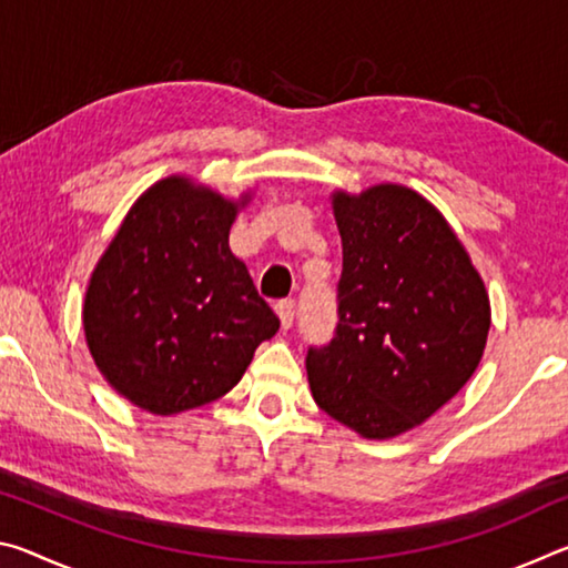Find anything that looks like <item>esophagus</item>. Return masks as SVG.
<instances>
[{
    "label": "esophagus",
    "mask_w": 568,
    "mask_h": 568,
    "mask_svg": "<svg viewBox=\"0 0 568 568\" xmlns=\"http://www.w3.org/2000/svg\"><path fill=\"white\" fill-rule=\"evenodd\" d=\"M275 313H277V318H281L283 328H291L293 321H295V301H293V297H285V301H277V303H275Z\"/></svg>",
    "instance_id": "esophagus-1"
}]
</instances>
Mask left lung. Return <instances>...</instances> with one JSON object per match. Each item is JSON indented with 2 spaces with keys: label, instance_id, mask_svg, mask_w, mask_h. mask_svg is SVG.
<instances>
[{
  "label": "left lung",
  "instance_id": "8db88e82",
  "mask_svg": "<svg viewBox=\"0 0 568 568\" xmlns=\"http://www.w3.org/2000/svg\"><path fill=\"white\" fill-rule=\"evenodd\" d=\"M333 213L343 240L338 323L331 343L307 348V383L343 426L393 438L474 376L491 307L460 240L418 192H335Z\"/></svg>",
  "mask_w": 568,
  "mask_h": 568
}]
</instances>
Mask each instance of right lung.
Masks as SVG:
<instances>
[{"instance_id":"obj_1","label":"right lung","mask_w":568,"mask_h":568,"mask_svg":"<svg viewBox=\"0 0 568 568\" xmlns=\"http://www.w3.org/2000/svg\"><path fill=\"white\" fill-rule=\"evenodd\" d=\"M243 203L168 178L104 250L84 295V335L110 386L158 416L215 400L281 321L230 253Z\"/></svg>"}]
</instances>
